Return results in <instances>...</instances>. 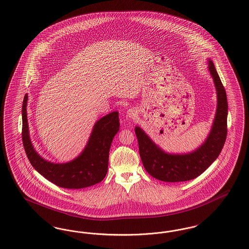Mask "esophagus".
<instances>
[{
    "label": "esophagus",
    "instance_id": "obj_1",
    "mask_svg": "<svg viewBox=\"0 0 249 249\" xmlns=\"http://www.w3.org/2000/svg\"><path fill=\"white\" fill-rule=\"evenodd\" d=\"M127 113H128V117H129L130 119H135V118L137 117L136 112H135L134 110H132V109H130Z\"/></svg>",
    "mask_w": 249,
    "mask_h": 249
}]
</instances>
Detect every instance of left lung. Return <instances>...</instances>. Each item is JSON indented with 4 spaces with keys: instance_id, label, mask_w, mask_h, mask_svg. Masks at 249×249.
Masks as SVG:
<instances>
[{
    "instance_id": "obj_1",
    "label": "left lung",
    "mask_w": 249,
    "mask_h": 249,
    "mask_svg": "<svg viewBox=\"0 0 249 249\" xmlns=\"http://www.w3.org/2000/svg\"><path fill=\"white\" fill-rule=\"evenodd\" d=\"M209 71L216 89L217 107L211 132L201 147L190 154H167L135 127L142 165L151 177L164 182L189 181L201 175L220 154L227 138L228 102L212 60H209Z\"/></svg>"
}]
</instances>
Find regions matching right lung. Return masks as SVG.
I'll use <instances>...</instances> for the list:
<instances>
[{"instance_id": "obj_1", "label": "right lung", "mask_w": 249, "mask_h": 249, "mask_svg": "<svg viewBox=\"0 0 249 249\" xmlns=\"http://www.w3.org/2000/svg\"><path fill=\"white\" fill-rule=\"evenodd\" d=\"M28 96L22 104V142L26 155L36 171L48 181L64 189H83L106 178L109 150L119 130V112H112L98 120L82 154L67 163L48 162L36 153L29 136L27 119Z\"/></svg>"}]
</instances>
